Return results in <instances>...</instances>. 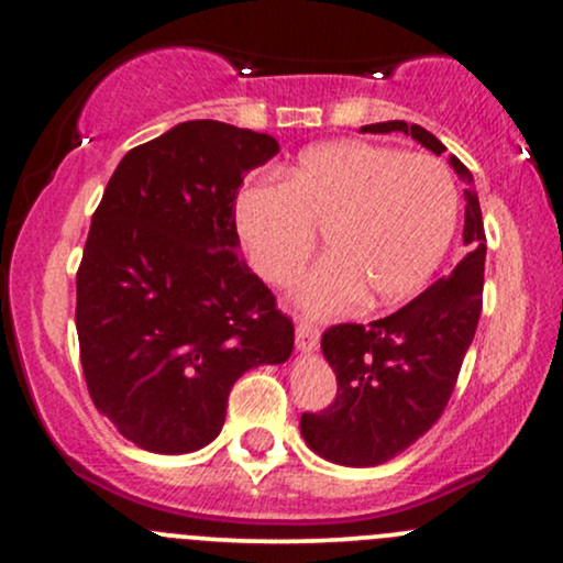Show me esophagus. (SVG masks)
<instances>
[{
	"label": "esophagus",
	"mask_w": 563,
	"mask_h": 563,
	"mask_svg": "<svg viewBox=\"0 0 563 563\" xmlns=\"http://www.w3.org/2000/svg\"><path fill=\"white\" fill-rule=\"evenodd\" d=\"M320 344V328L314 325L312 320L301 318L296 322V346L301 349V352H312V349H318Z\"/></svg>",
	"instance_id": "obj_1"
}]
</instances>
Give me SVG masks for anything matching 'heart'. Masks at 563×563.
I'll list each match as a JSON object with an SVG mask.
<instances>
[{
	"instance_id": "b5f03b06",
	"label": "heart",
	"mask_w": 563,
	"mask_h": 563,
	"mask_svg": "<svg viewBox=\"0 0 563 563\" xmlns=\"http://www.w3.org/2000/svg\"><path fill=\"white\" fill-rule=\"evenodd\" d=\"M238 235L264 280L290 286L325 235L331 251L307 277L301 301L333 314L367 290L371 303L416 294L448 254L457 190L431 156L344 140L309 147L280 185L243 187Z\"/></svg>"
}]
</instances>
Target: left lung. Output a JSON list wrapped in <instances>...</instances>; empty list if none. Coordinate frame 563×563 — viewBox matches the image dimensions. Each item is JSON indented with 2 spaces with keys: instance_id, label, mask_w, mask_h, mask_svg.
Returning a JSON list of instances; mask_svg holds the SVG:
<instances>
[{
  "instance_id": "left-lung-1",
  "label": "left lung",
  "mask_w": 563,
  "mask_h": 563,
  "mask_svg": "<svg viewBox=\"0 0 563 563\" xmlns=\"http://www.w3.org/2000/svg\"><path fill=\"white\" fill-rule=\"evenodd\" d=\"M363 132H405L437 156L444 153L442 142L418 124L384 121ZM452 166L468 177L455 156ZM463 243L468 254L457 267L389 318L371 325L339 322L322 333V354L339 389L331 405L301 416V434L318 455L341 466H378L439 421L482 314L487 235L471 190Z\"/></svg>"
}]
</instances>
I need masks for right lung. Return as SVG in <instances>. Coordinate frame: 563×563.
Instances as JSON below:
<instances>
[{
  "label": "right lung",
  "mask_w": 563,
  "mask_h": 563,
  "mask_svg": "<svg viewBox=\"0 0 563 563\" xmlns=\"http://www.w3.org/2000/svg\"><path fill=\"white\" fill-rule=\"evenodd\" d=\"M269 134L185 121L132 147L92 214L76 273L89 397L142 450L192 452L222 431L232 384L286 363L294 320L238 254L235 198Z\"/></svg>",
  "instance_id": "right-lung-1"
}]
</instances>
